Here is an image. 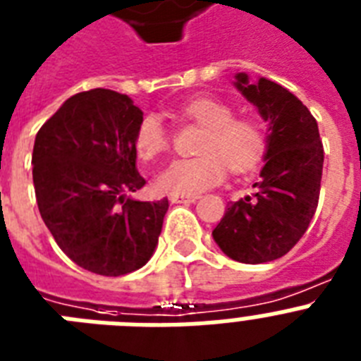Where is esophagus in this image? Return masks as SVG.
<instances>
[{"mask_svg": "<svg viewBox=\"0 0 361 361\" xmlns=\"http://www.w3.org/2000/svg\"><path fill=\"white\" fill-rule=\"evenodd\" d=\"M200 196H183V195H171L172 204H195Z\"/></svg>", "mask_w": 361, "mask_h": 361, "instance_id": "34e87169", "label": "esophagus"}]
</instances>
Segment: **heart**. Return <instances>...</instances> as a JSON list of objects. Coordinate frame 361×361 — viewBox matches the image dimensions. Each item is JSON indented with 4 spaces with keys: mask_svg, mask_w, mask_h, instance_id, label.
Returning <instances> with one entry per match:
<instances>
[{
    "mask_svg": "<svg viewBox=\"0 0 361 361\" xmlns=\"http://www.w3.org/2000/svg\"><path fill=\"white\" fill-rule=\"evenodd\" d=\"M181 115L205 126L200 154L176 159L157 176V189L166 195L196 196L220 183L226 165L233 172L255 166L264 150L262 126L251 117H233L231 106L214 97H195L181 104ZM169 148V134L157 115H147L135 132V150L143 159H156Z\"/></svg>",
    "mask_w": 361,
    "mask_h": 361,
    "instance_id": "b5f03b06",
    "label": "heart"
}]
</instances>
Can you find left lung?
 Listing matches in <instances>:
<instances>
[{
    "instance_id": "1",
    "label": "left lung",
    "mask_w": 361,
    "mask_h": 361,
    "mask_svg": "<svg viewBox=\"0 0 361 361\" xmlns=\"http://www.w3.org/2000/svg\"><path fill=\"white\" fill-rule=\"evenodd\" d=\"M233 84L268 123L264 165L253 192L227 204L213 238L229 259L260 264L286 255L308 229L325 154L316 119L292 92L264 77L253 82L247 73Z\"/></svg>"
}]
</instances>
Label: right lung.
<instances>
[{"mask_svg": "<svg viewBox=\"0 0 361 361\" xmlns=\"http://www.w3.org/2000/svg\"><path fill=\"white\" fill-rule=\"evenodd\" d=\"M143 111L128 95L90 90L69 97L38 130L32 183L42 220L80 268L119 277L154 255L169 200L139 202L145 185L135 132Z\"/></svg>", "mask_w": 361, "mask_h": 361, "instance_id": "right-lung-1", "label": "right lung"}]
</instances>
